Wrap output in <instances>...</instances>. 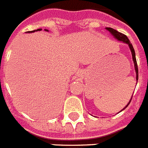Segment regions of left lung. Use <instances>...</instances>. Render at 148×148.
Instances as JSON below:
<instances>
[{
	"instance_id": "8db88e82",
	"label": "left lung",
	"mask_w": 148,
	"mask_h": 148,
	"mask_svg": "<svg viewBox=\"0 0 148 148\" xmlns=\"http://www.w3.org/2000/svg\"><path fill=\"white\" fill-rule=\"evenodd\" d=\"M106 29H107L108 31L110 32V33H111L112 35L113 36L115 37V38H116L117 40L119 41H121L122 42H124V43H126L128 45H129V47L131 51V53H132V56H133V62H134V66H135V70H136V81L138 82V65H137V62H136V53H135V51H134V48H133V45L130 43V42L129 38H127V37L124 34H123V33H119V32H118L117 30H115V29H114L113 28H111V27H106ZM137 84V83H136ZM132 97H133V95H132ZM132 97H131L130 101H129V103H127V105L125 106V107L122 110H125L126 108L127 107L128 105L130 104V103L131 102V100H132ZM121 110V111H122Z\"/></svg>"
}]
</instances>
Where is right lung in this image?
<instances>
[{"label": "right lung", "instance_id": "add662e5", "mask_svg": "<svg viewBox=\"0 0 148 148\" xmlns=\"http://www.w3.org/2000/svg\"><path fill=\"white\" fill-rule=\"evenodd\" d=\"M40 30H42V29H35V30H33V31H27V33H34V32L36 31H40ZM45 31H48L47 29H45Z\"/></svg>", "mask_w": 148, "mask_h": 148}]
</instances>
